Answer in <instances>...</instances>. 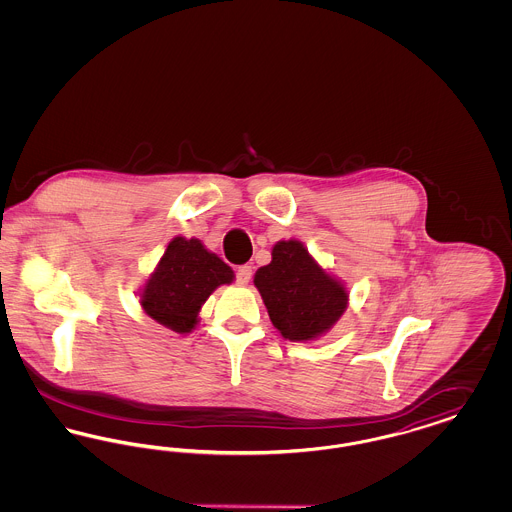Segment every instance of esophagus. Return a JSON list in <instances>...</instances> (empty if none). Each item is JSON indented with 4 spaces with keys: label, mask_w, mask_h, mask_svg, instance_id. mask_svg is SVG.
I'll return each mask as SVG.
<instances>
[{
    "label": "esophagus",
    "mask_w": 512,
    "mask_h": 512,
    "mask_svg": "<svg viewBox=\"0 0 512 512\" xmlns=\"http://www.w3.org/2000/svg\"><path fill=\"white\" fill-rule=\"evenodd\" d=\"M251 274H253V270H251V267H247V265L238 268V270H236V282H238L240 286H247L249 280H251Z\"/></svg>",
    "instance_id": "1"
}]
</instances>
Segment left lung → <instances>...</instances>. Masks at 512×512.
<instances>
[{
  "mask_svg": "<svg viewBox=\"0 0 512 512\" xmlns=\"http://www.w3.org/2000/svg\"><path fill=\"white\" fill-rule=\"evenodd\" d=\"M268 317L282 338L313 341L334 328L349 305L340 278L320 267L299 240H280L272 261L253 278Z\"/></svg>",
  "mask_w": 512,
  "mask_h": 512,
  "instance_id": "1",
  "label": "left lung"
}]
</instances>
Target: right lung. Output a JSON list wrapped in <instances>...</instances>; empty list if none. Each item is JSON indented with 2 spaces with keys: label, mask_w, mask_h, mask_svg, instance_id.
Returning a JSON list of instances; mask_svg holds the SVG:
<instances>
[{
  "label": "right lung",
  "mask_w": 512,
  "mask_h": 512,
  "mask_svg": "<svg viewBox=\"0 0 512 512\" xmlns=\"http://www.w3.org/2000/svg\"><path fill=\"white\" fill-rule=\"evenodd\" d=\"M234 278V270L201 240L176 236L138 293L140 305L161 326L190 334L209 295L219 286L232 284Z\"/></svg>",
  "instance_id": "add662e5"
}]
</instances>
